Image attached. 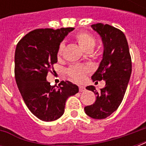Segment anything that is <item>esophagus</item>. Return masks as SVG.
<instances>
[{"mask_svg":"<svg viewBox=\"0 0 146 146\" xmlns=\"http://www.w3.org/2000/svg\"><path fill=\"white\" fill-rule=\"evenodd\" d=\"M79 90H80V92H84L85 90H86V89H85V87L81 86H79Z\"/></svg>","mask_w":146,"mask_h":146,"instance_id":"esophagus-1","label":"esophagus"}]
</instances>
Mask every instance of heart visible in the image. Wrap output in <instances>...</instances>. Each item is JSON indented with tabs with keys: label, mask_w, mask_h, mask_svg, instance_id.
Segmentation results:
<instances>
[{
	"label": "heart",
	"mask_w": 146,
	"mask_h": 146,
	"mask_svg": "<svg viewBox=\"0 0 146 146\" xmlns=\"http://www.w3.org/2000/svg\"><path fill=\"white\" fill-rule=\"evenodd\" d=\"M76 41L77 42L80 47L85 51L92 50L94 47L96 46V40L93 35L86 33V32H80L77 33L75 36ZM64 42L60 43L57 51V56L58 58L61 57L64 51ZM91 71V68L87 65H82V64H75L72 65L67 69L66 73L75 82H80L83 81L85 76Z\"/></svg>",
	"instance_id": "1"
}]
</instances>
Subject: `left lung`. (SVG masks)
Segmentation results:
<instances>
[{"instance_id":"obj_1","label":"left lung","mask_w":146,"mask_h":146,"mask_svg":"<svg viewBox=\"0 0 146 146\" xmlns=\"http://www.w3.org/2000/svg\"><path fill=\"white\" fill-rule=\"evenodd\" d=\"M92 28L102 37L103 57L92 79L104 80L105 86L96 91L93 86L86 87L96 95L92 105L85 107L87 115L94 119H104L118 108L122 102L132 72V61L126 36L122 31L108 24L97 23Z\"/></svg>"}]
</instances>
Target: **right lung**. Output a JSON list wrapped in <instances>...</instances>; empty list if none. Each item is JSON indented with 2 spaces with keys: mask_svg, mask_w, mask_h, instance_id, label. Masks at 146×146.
Returning a JSON list of instances; mask_svg holds the SVG:
<instances>
[{
  "mask_svg": "<svg viewBox=\"0 0 146 146\" xmlns=\"http://www.w3.org/2000/svg\"><path fill=\"white\" fill-rule=\"evenodd\" d=\"M74 28L38 29L26 34L15 51V79L29 111L43 121H54L64 113L70 96L79 92L76 85L61 81L50 86L46 77L57 62L60 43Z\"/></svg>",
  "mask_w": 146,
  "mask_h": 146,
  "instance_id": "add662e5",
  "label": "right lung"
}]
</instances>
